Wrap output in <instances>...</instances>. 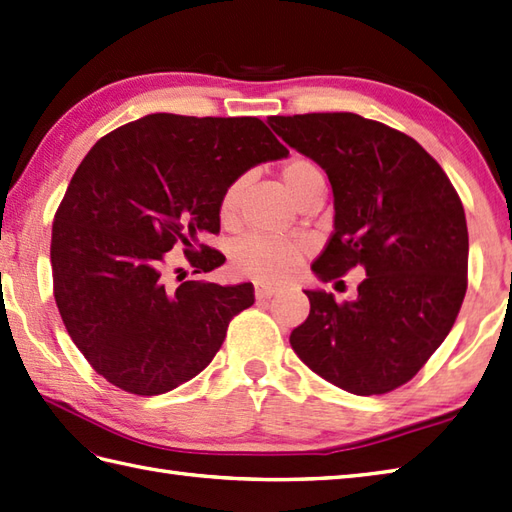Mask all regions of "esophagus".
<instances>
[{"instance_id": "esophagus-1", "label": "esophagus", "mask_w": 512, "mask_h": 512, "mask_svg": "<svg viewBox=\"0 0 512 512\" xmlns=\"http://www.w3.org/2000/svg\"><path fill=\"white\" fill-rule=\"evenodd\" d=\"M279 290L272 288V285H266V283H255V296L257 301H266L270 299V296H275Z\"/></svg>"}]
</instances>
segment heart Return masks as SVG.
<instances>
[{"instance_id":"b5f03b06","label":"heart","mask_w":512,"mask_h":512,"mask_svg":"<svg viewBox=\"0 0 512 512\" xmlns=\"http://www.w3.org/2000/svg\"><path fill=\"white\" fill-rule=\"evenodd\" d=\"M283 183L292 196L301 202L316 189L325 187V176L310 159L294 157L281 168ZM248 185V176H237L224 187L220 196V218L224 224H233L242 207V198ZM307 253V244L299 240H275L266 235H248L237 244L233 253V268L237 275L257 281H283L290 277Z\"/></svg>"}]
</instances>
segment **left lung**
<instances>
[{"instance_id": "left-lung-1", "label": "left lung", "mask_w": 512, "mask_h": 512, "mask_svg": "<svg viewBox=\"0 0 512 512\" xmlns=\"http://www.w3.org/2000/svg\"><path fill=\"white\" fill-rule=\"evenodd\" d=\"M334 189V233L312 270L364 268L358 299L305 290L310 316L294 353L353 395H386L417 375L454 327L467 292L465 209L441 165L412 137L355 113L270 117Z\"/></svg>"}]
</instances>
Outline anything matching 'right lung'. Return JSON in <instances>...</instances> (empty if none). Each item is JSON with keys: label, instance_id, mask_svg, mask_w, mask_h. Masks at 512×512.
<instances>
[{"label": "right lung", "instance_id": "add662e5", "mask_svg": "<svg viewBox=\"0 0 512 512\" xmlns=\"http://www.w3.org/2000/svg\"><path fill=\"white\" fill-rule=\"evenodd\" d=\"M285 154L257 117L172 113L115 128L89 150L56 209L50 257L58 312L95 373L152 397L213 360L233 316L255 303L253 283L174 285L168 253L183 246L194 272L224 264L198 244L220 231L224 187Z\"/></svg>", "mask_w": 512, "mask_h": 512}]
</instances>
